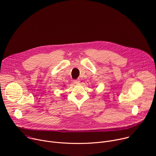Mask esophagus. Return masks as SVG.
<instances>
[{
	"instance_id": "esophagus-1",
	"label": "esophagus",
	"mask_w": 156,
	"mask_h": 156,
	"mask_svg": "<svg viewBox=\"0 0 156 156\" xmlns=\"http://www.w3.org/2000/svg\"><path fill=\"white\" fill-rule=\"evenodd\" d=\"M73 82H74L75 84H79L80 82V79L75 80H73Z\"/></svg>"
}]
</instances>
